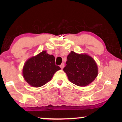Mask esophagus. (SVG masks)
I'll return each mask as SVG.
<instances>
[{
	"label": "esophagus",
	"mask_w": 122,
	"mask_h": 122,
	"mask_svg": "<svg viewBox=\"0 0 122 122\" xmlns=\"http://www.w3.org/2000/svg\"><path fill=\"white\" fill-rule=\"evenodd\" d=\"M60 67L61 68V69H63V68H64V63H63V64H61V66H60Z\"/></svg>",
	"instance_id": "34e87169"
}]
</instances>
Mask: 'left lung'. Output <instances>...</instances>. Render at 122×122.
Instances as JSON below:
<instances>
[{
    "label": "left lung",
    "mask_w": 122,
    "mask_h": 122,
    "mask_svg": "<svg viewBox=\"0 0 122 122\" xmlns=\"http://www.w3.org/2000/svg\"><path fill=\"white\" fill-rule=\"evenodd\" d=\"M66 64L63 71L69 81L78 86H88L98 76L97 64L86 54H78L71 51L67 56Z\"/></svg>",
    "instance_id": "1"
}]
</instances>
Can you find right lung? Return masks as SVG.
Listing matches in <instances>:
<instances>
[{"instance_id":"obj_1","label":"right lung","mask_w":122,"mask_h":122,"mask_svg":"<svg viewBox=\"0 0 122 122\" xmlns=\"http://www.w3.org/2000/svg\"><path fill=\"white\" fill-rule=\"evenodd\" d=\"M61 69L55 63L53 55L42 51L25 61L22 74L25 81L33 87H41L51 81L56 71Z\"/></svg>"}]
</instances>
